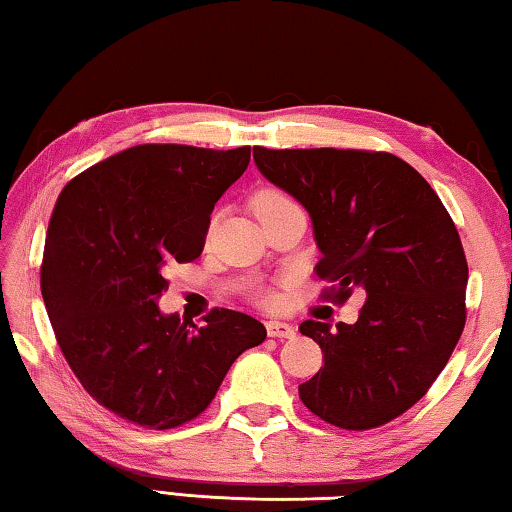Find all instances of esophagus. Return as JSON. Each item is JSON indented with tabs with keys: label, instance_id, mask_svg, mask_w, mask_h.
Wrapping results in <instances>:
<instances>
[{
	"label": "esophagus",
	"instance_id": "1",
	"mask_svg": "<svg viewBox=\"0 0 512 512\" xmlns=\"http://www.w3.org/2000/svg\"><path fill=\"white\" fill-rule=\"evenodd\" d=\"M266 334L273 336V339H293L296 336V329L289 323H282V320H268L266 323Z\"/></svg>",
	"mask_w": 512,
	"mask_h": 512
}]
</instances>
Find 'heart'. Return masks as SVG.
I'll list each match as a JSON object with an SVG mask.
<instances>
[{
  "label": "heart",
  "instance_id": "obj_1",
  "mask_svg": "<svg viewBox=\"0 0 512 512\" xmlns=\"http://www.w3.org/2000/svg\"><path fill=\"white\" fill-rule=\"evenodd\" d=\"M287 203H291V198L284 192H280V189H264V192H259L255 198V212L259 216V214L275 210V207H282ZM255 298H257V302H262V305H266V307H275V305H280L282 293L275 289H259L255 293Z\"/></svg>",
  "mask_w": 512,
  "mask_h": 512
}]
</instances>
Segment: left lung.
I'll return each mask as SVG.
<instances>
[{"label": "left lung", "instance_id": "obj_1", "mask_svg": "<svg viewBox=\"0 0 512 512\" xmlns=\"http://www.w3.org/2000/svg\"><path fill=\"white\" fill-rule=\"evenodd\" d=\"M257 169L307 207L323 298L366 293L354 325L309 318L323 350L302 404L339 429L400 418L447 366L465 327L467 259L452 216L409 162L386 151L253 149Z\"/></svg>", "mask_w": 512, "mask_h": 512}]
</instances>
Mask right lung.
<instances>
[{"mask_svg":"<svg viewBox=\"0 0 512 512\" xmlns=\"http://www.w3.org/2000/svg\"><path fill=\"white\" fill-rule=\"evenodd\" d=\"M250 162L230 151L140 144L63 187L51 212L40 289L58 348L81 386L119 418L176 429L198 418L266 327L232 309L203 325L160 314L164 268L203 253L214 203Z\"/></svg>","mask_w":512,"mask_h":512,"instance_id":"right-lung-1","label":"right lung"}]
</instances>
